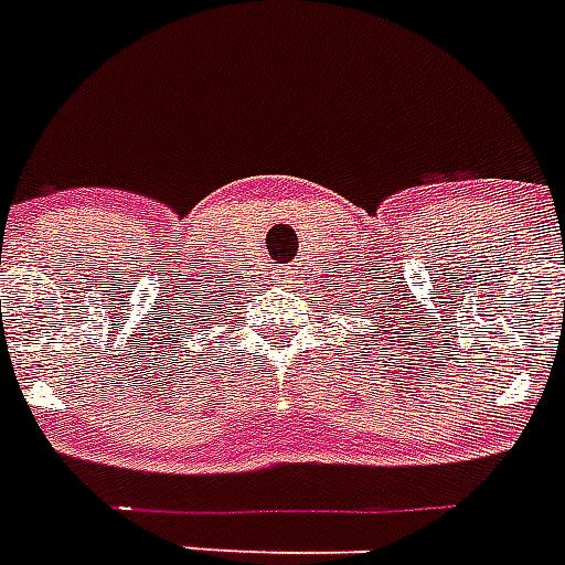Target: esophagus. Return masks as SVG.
Returning a JSON list of instances; mask_svg holds the SVG:
<instances>
[{"mask_svg":"<svg viewBox=\"0 0 565 565\" xmlns=\"http://www.w3.org/2000/svg\"><path fill=\"white\" fill-rule=\"evenodd\" d=\"M278 281H292V269H287V266H281V269H278Z\"/></svg>","mask_w":565,"mask_h":565,"instance_id":"1","label":"esophagus"}]
</instances>
